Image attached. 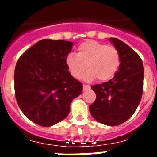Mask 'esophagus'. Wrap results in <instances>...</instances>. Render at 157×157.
Returning <instances> with one entry per match:
<instances>
[{
	"label": "esophagus",
	"instance_id": "esophagus-1",
	"mask_svg": "<svg viewBox=\"0 0 157 157\" xmlns=\"http://www.w3.org/2000/svg\"><path fill=\"white\" fill-rule=\"evenodd\" d=\"M90 89V86L88 85H83V91H86V90H88Z\"/></svg>",
	"mask_w": 157,
	"mask_h": 157
}]
</instances>
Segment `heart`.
<instances>
[{
  "label": "heart",
  "instance_id": "heart-1",
  "mask_svg": "<svg viewBox=\"0 0 157 157\" xmlns=\"http://www.w3.org/2000/svg\"><path fill=\"white\" fill-rule=\"evenodd\" d=\"M65 65L70 74L75 79L81 78L86 67L88 71L84 80L107 82L112 79L120 65V55L115 47L94 40L79 45L77 54H70L65 58Z\"/></svg>",
  "mask_w": 157,
  "mask_h": 157
}]
</instances>
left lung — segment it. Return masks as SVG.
Instances as JSON below:
<instances>
[{"mask_svg":"<svg viewBox=\"0 0 157 157\" xmlns=\"http://www.w3.org/2000/svg\"><path fill=\"white\" fill-rule=\"evenodd\" d=\"M119 52L120 65L113 78L92 86L97 98L89 110L102 124L117 126L127 121L138 107L143 92L144 69L138 54L116 38H110Z\"/></svg>","mask_w":157,"mask_h":157,"instance_id":"left-lung-1","label":"left lung"}]
</instances>
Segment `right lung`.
<instances>
[{"label":"right lung","mask_w":157,"mask_h":157,"mask_svg":"<svg viewBox=\"0 0 157 157\" xmlns=\"http://www.w3.org/2000/svg\"><path fill=\"white\" fill-rule=\"evenodd\" d=\"M72 45L70 41L42 39L17 62V102L24 115L40 126L49 127L66 118L72 100L82 92V84L65 65Z\"/></svg>","instance_id":"right-lung-1"}]
</instances>
